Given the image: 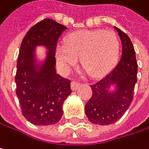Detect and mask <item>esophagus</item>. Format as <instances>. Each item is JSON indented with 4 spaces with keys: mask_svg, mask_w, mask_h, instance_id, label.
Masks as SVG:
<instances>
[{
    "mask_svg": "<svg viewBox=\"0 0 149 149\" xmlns=\"http://www.w3.org/2000/svg\"><path fill=\"white\" fill-rule=\"evenodd\" d=\"M71 85H72V89L73 91H75V90H77V89L78 88V86L80 85V83L77 82V81H76V80H73V81L72 82Z\"/></svg>",
    "mask_w": 149,
    "mask_h": 149,
    "instance_id": "esophagus-1",
    "label": "esophagus"
}]
</instances>
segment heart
I'll use <instances>...</instances> for the list:
<instances>
[{
  "mask_svg": "<svg viewBox=\"0 0 149 149\" xmlns=\"http://www.w3.org/2000/svg\"><path fill=\"white\" fill-rule=\"evenodd\" d=\"M120 53V41L112 31L80 30L70 33L64 45L56 48V58L65 68L80 65L92 77L109 72L116 64Z\"/></svg>",
  "mask_w": 149,
  "mask_h": 149,
  "instance_id": "1",
  "label": "heart"
}]
</instances>
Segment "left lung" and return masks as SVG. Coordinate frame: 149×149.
Instances as JSON below:
<instances>
[{
	"label": "left lung",
	"mask_w": 149,
	"mask_h": 149,
	"mask_svg": "<svg viewBox=\"0 0 149 149\" xmlns=\"http://www.w3.org/2000/svg\"><path fill=\"white\" fill-rule=\"evenodd\" d=\"M122 40V57L115 68L102 79L91 84L92 96L85 104V114L91 123L109 125L119 120L133 101L137 81V61L134 45L130 37L116 27ZM116 83V93L107 92L109 84Z\"/></svg>",
	"instance_id": "1"
}]
</instances>
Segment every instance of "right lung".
Returning <instances> with one entry per match:
<instances>
[{"label": "right lung", "mask_w": 149, "mask_h": 149, "mask_svg": "<svg viewBox=\"0 0 149 149\" xmlns=\"http://www.w3.org/2000/svg\"><path fill=\"white\" fill-rule=\"evenodd\" d=\"M66 26L51 19H45L25 35L18 56L15 75L16 95L22 115L35 125L57 123L63 115V104L72 93L71 81L56 73V47ZM43 45L49 50L41 71L33 65V48Z\"/></svg>", "instance_id": "1"}]
</instances>
